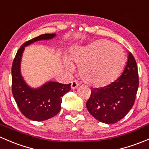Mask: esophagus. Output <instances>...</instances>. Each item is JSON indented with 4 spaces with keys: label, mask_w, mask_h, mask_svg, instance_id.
I'll use <instances>...</instances> for the list:
<instances>
[{
    "label": "esophagus",
    "mask_w": 149,
    "mask_h": 149,
    "mask_svg": "<svg viewBox=\"0 0 149 149\" xmlns=\"http://www.w3.org/2000/svg\"><path fill=\"white\" fill-rule=\"evenodd\" d=\"M78 86H79V83H78L77 81L74 80L71 82V88L72 89H75V88H77Z\"/></svg>",
    "instance_id": "esophagus-1"
}]
</instances>
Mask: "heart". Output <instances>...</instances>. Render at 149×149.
<instances>
[{
  "mask_svg": "<svg viewBox=\"0 0 149 149\" xmlns=\"http://www.w3.org/2000/svg\"><path fill=\"white\" fill-rule=\"evenodd\" d=\"M69 58L79 66L81 79L93 87H103L112 83L126 63L125 54L120 47L105 40L74 47L70 49ZM65 64L68 71H73L70 62L66 61Z\"/></svg>",
  "mask_w": 149,
  "mask_h": 149,
  "instance_id": "1",
  "label": "heart"
}]
</instances>
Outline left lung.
Masks as SVG:
<instances>
[{
  "mask_svg": "<svg viewBox=\"0 0 149 149\" xmlns=\"http://www.w3.org/2000/svg\"><path fill=\"white\" fill-rule=\"evenodd\" d=\"M139 85L137 64L130 52L121 76L109 85L91 88L86 106L97 120L114 124L123 119L131 109Z\"/></svg>",
  "mask_w": 149,
  "mask_h": 149,
  "instance_id": "1",
  "label": "left lung"
}]
</instances>
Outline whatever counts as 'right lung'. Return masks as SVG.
Here are the masks:
<instances>
[{"label":"right lung","instance_id":"right-lung-1","mask_svg":"<svg viewBox=\"0 0 149 149\" xmlns=\"http://www.w3.org/2000/svg\"><path fill=\"white\" fill-rule=\"evenodd\" d=\"M55 34H45L24 43L17 51L11 68L12 93L21 112L28 119L43 121L52 118L61 109L62 97L70 90V84L47 82L40 88L26 84L21 73V61L25 47L40 40L54 38Z\"/></svg>","mask_w":149,"mask_h":149}]
</instances>
